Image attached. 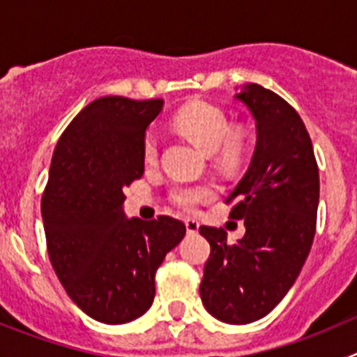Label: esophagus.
Returning <instances> with one entry per match:
<instances>
[{
  "instance_id": "obj_1",
  "label": "esophagus",
  "mask_w": 357,
  "mask_h": 357,
  "mask_svg": "<svg viewBox=\"0 0 357 357\" xmlns=\"http://www.w3.org/2000/svg\"><path fill=\"white\" fill-rule=\"evenodd\" d=\"M198 227H200V223H198L195 218H188V220H185V229H188V232H191V234L198 232Z\"/></svg>"
}]
</instances>
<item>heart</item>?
<instances>
[{"instance_id": "1", "label": "heart", "mask_w": 357, "mask_h": 357, "mask_svg": "<svg viewBox=\"0 0 357 357\" xmlns=\"http://www.w3.org/2000/svg\"><path fill=\"white\" fill-rule=\"evenodd\" d=\"M175 127L207 153H216L223 164H234L241 153V143L230 135V121L220 107L207 102H193L178 110ZM143 155L146 162H153L159 155V139L155 134H146L143 141ZM214 197V188L209 184L175 185L172 200L182 209L193 211L202 202Z\"/></svg>"}]
</instances>
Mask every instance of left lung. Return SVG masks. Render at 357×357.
<instances>
[{
  "instance_id": "left-lung-1",
  "label": "left lung",
  "mask_w": 357,
  "mask_h": 357,
  "mask_svg": "<svg viewBox=\"0 0 357 357\" xmlns=\"http://www.w3.org/2000/svg\"><path fill=\"white\" fill-rule=\"evenodd\" d=\"M236 100L257 128L250 166L225 200L247 232L229 245L223 229L200 227L211 245L200 296L214 318L243 326L266 317L301 273L317 230L320 176L304 121L286 100L257 84L243 85Z\"/></svg>"
}]
</instances>
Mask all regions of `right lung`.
Instances as JSON below:
<instances>
[{
	"label": "right lung",
	"mask_w": 357,
	"mask_h": 357,
	"mask_svg": "<svg viewBox=\"0 0 357 357\" xmlns=\"http://www.w3.org/2000/svg\"><path fill=\"white\" fill-rule=\"evenodd\" d=\"M162 105L103 96L82 109L56 143L40 202L56 277L85 314L110 326L150 309L157 268L185 234L172 216L123 213V188L143 176L144 134Z\"/></svg>",
	"instance_id": "obj_1"
}]
</instances>
